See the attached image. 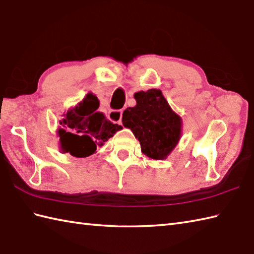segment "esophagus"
<instances>
[{
    "instance_id": "1",
    "label": "esophagus",
    "mask_w": 254,
    "mask_h": 254,
    "mask_svg": "<svg viewBox=\"0 0 254 254\" xmlns=\"http://www.w3.org/2000/svg\"><path fill=\"white\" fill-rule=\"evenodd\" d=\"M122 117H123V112L122 111H111L108 113V118L113 123H117L122 125Z\"/></svg>"
}]
</instances>
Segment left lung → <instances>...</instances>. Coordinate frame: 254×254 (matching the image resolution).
I'll list each match as a JSON object with an SVG mask.
<instances>
[{
    "mask_svg": "<svg viewBox=\"0 0 254 254\" xmlns=\"http://www.w3.org/2000/svg\"><path fill=\"white\" fill-rule=\"evenodd\" d=\"M137 104L123 113V125L132 131L144 156L164 160L182 136V118L175 113L162 92L157 89L133 94Z\"/></svg>",
    "mask_w": 254,
    "mask_h": 254,
    "instance_id": "8db88e82",
    "label": "left lung"
}]
</instances>
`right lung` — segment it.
Returning a JSON list of instances; mask_svg holds the SVG:
<instances>
[{"label":"right lung","mask_w":254,"mask_h":254,"mask_svg":"<svg viewBox=\"0 0 254 254\" xmlns=\"http://www.w3.org/2000/svg\"><path fill=\"white\" fill-rule=\"evenodd\" d=\"M98 106L100 101L90 92L62 115L61 127L57 130L62 153L86 158L121 130L122 126L108 121L104 114L97 111Z\"/></svg>","instance_id":"right-lung-1"}]
</instances>
